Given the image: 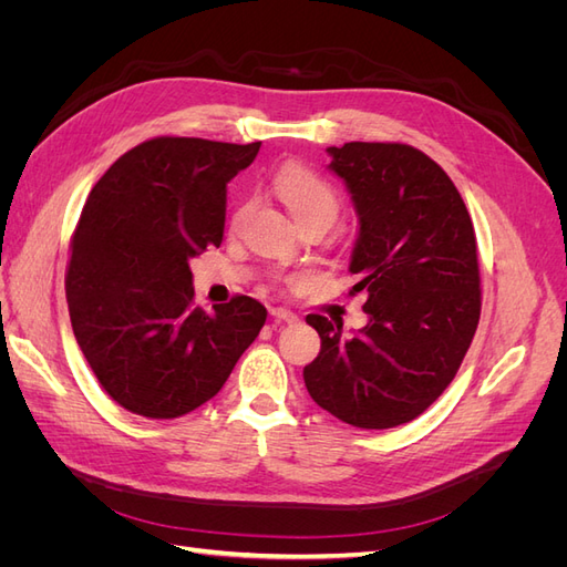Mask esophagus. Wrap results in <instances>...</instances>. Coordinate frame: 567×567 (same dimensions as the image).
I'll use <instances>...</instances> for the list:
<instances>
[{
  "label": "esophagus",
  "instance_id": "esophagus-1",
  "mask_svg": "<svg viewBox=\"0 0 567 567\" xmlns=\"http://www.w3.org/2000/svg\"><path fill=\"white\" fill-rule=\"evenodd\" d=\"M277 321H286V323H296L298 321V315H293L290 310H286V307H271L269 312Z\"/></svg>",
  "mask_w": 567,
  "mask_h": 567
}]
</instances>
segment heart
<instances>
[{"instance_id": "1", "label": "heart", "mask_w": 567, "mask_h": 567, "mask_svg": "<svg viewBox=\"0 0 567 567\" xmlns=\"http://www.w3.org/2000/svg\"><path fill=\"white\" fill-rule=\"evenodd\" d=\"M271 192L279 196V200L286 205V210L298 225L315 217H326L333 221V217L338 215V196L333 186L305 165H281L271 177ZM246 208V203L236 205L231 213V225H238L244 219Z\"/></svg>"}]
</instances>
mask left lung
<instances>
[{
  "label": "left lung",
  "mask_w": 567,
  "mask_h": 567,
  "mask_svg": "<svg viewBox=\"0 0 567 567\" xmlns=\"http://www.w3.org/2000/svg\"><path fill=\"white\" fill-rule=\"evenodd\" d=\"M359 219L352 293L369 321L307 315L321 352L302 379L310 398L354 427L414 421L456 375L480 321V269L471 215L444 169L406 144L326 148Z\"/></svg>",
  "instance_id": "left-lung-1"
}]
</instances>
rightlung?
<instances>
[{
  "instance_id": "1",
  "label": "right lung",
  "mask_w": 567,
  "mask_h": 567,
  "mask_svg": "<svg viewBox=\"0 0 567 567\" xmlns=\"http://www.w3.org/2000/svg\"><path fill=\"white\" fill-rule=\"evenodd\" d=\"M260 142L156 136L120 156L84 203L65 298L78 346L132 414L177 419L227 383L260 333L265 307L236 296L213 315L194 305L192 257L219 246L227 184Z\"/></svg>"
}]
</instances>
